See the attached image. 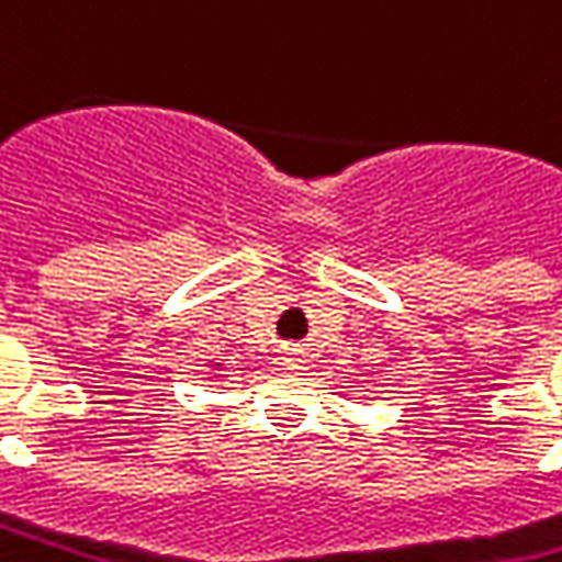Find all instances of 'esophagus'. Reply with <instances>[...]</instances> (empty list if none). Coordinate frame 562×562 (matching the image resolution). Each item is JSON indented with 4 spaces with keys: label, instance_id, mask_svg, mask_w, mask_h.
<instances>
[{
    "label": "esophagus",
    "instance_id": "34e87169",
    "mask_svg": "<svg viewBox=\"0 0 562 562\" xmlns=\"http://www.w3.org/2000/svg\"><path fill=\"white\" fill-rule=\"evenodd\" d=\"M282 362H285V366H289V369H301V353H297V350H289V353H285V357H282Z\"/></svg>",
    "mask_w": 562,
    "mask_h": 562
}]
</instances>
